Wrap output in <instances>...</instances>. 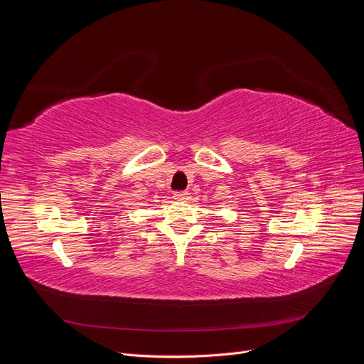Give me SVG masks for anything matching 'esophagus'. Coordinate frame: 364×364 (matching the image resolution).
<instances>
[{"label": "esophagus", "instance_id": "1", "mask_svg": "<svg viewBox=\"0 0 364 364\" xmlns=\"http://www.w3.org/2000/svg\"><path fill=\"white\" fill-rule=\"evenodd\" d=\"M173 197L179 202H186V200H188V193H186V191H174Z\"/></svg>", "mask_w": 364, "mask_h": 364}]
</instances>
